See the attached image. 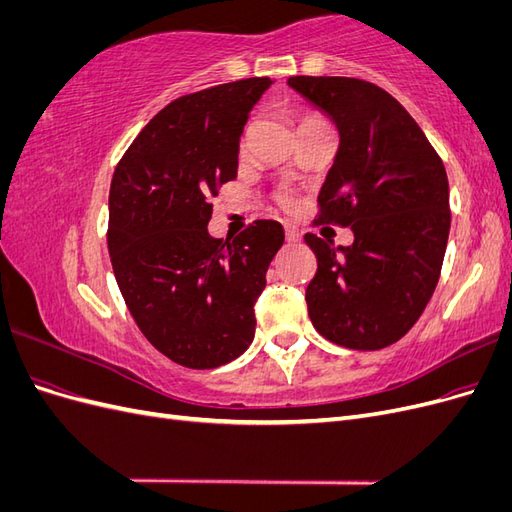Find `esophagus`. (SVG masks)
I'll use <instances>...</instances> for the list:
<instances>
[{
	"label": "esophagus",
	"mask_w": 512,
	"mask_h": 512,
	"mask_svg": "<svg viewBox=\"0 0 512 512\" xmlns=\"http://www.w3.org/2000/svg\"><path fill=\"white\" fill-rule=\"evenodd\" d=\"M284 232H286V241H288V243H299V241H301V232H299L297 226L286 224V226H284Z\"/></svg>",
	"instance_id": "34e87169"
}]
</instances>
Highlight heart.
Masks as SVG:
<instances>
[{
    "label": "heart",
    "mask_w": 512,
    "mask_h": 512,
    "mask_svg": "<svg viewBox=\"0 0 512 512\" xmlns=\"http://www.w3.org/2000/svg\"><path fill=\"white\" fill-rule=\"evenodd\" d=\"M316 117H307V119H303L301 123H307V121H314ZM277 200H280V203L284 205V207H290L292 205V194L288 192V190H282V192H277Z\"/></svg>",
    "instance_id": "b5f03b06"
}]
</instances>
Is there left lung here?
Instances as JSON below:
<instances>
[{"instance_id":"left-lung-1","label":"left lung","mask_w":512,"mask_h":512,"mask_svg":"<svg viewBox=\"0 0 512 512\" xmlns=\"http://www.w3.org/2000/svg\"><path fill=\"white\" fill-rule=\"evenodd\" d=\"M288 85L339 130L314 224L354 232L348 247L305 235L318 260L307 314L337 346L386 348L414 327L440 280L451 230L444 164L382 87L348 76H290Z\"/></svg>"}]
</instances>
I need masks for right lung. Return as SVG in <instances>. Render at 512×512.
<instances>
[{
  "label": "right lung",
  "instance_id": "obj_1",
  "mask_svg": "<svg viewBox=\"0 0 512 512\" xmlns=\"http://www.w3.org/2000/svg\"><path fill=\"white\" fill-rule=\"evenodd\" d=\"M271 79L181 96L141 130L108 192V254L121 297L149 344L190 369L235 361L254 339V305L284 243L275 220L235 239L207 230L220 185L237 177L239 138Z\"/></svg>",
  "mask_w": 512,
  "mask_h": 512
}]
</instances>
